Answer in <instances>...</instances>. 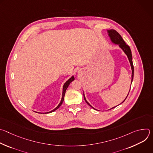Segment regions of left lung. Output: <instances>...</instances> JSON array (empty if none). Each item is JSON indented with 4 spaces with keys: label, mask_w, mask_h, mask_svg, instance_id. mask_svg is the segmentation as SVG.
<instances>
[{
    "label": "left lung",
    "mask_w": 153,
    "mask_h": 153,
    "mask_svg": "<svg viewBox=\"0 0 153 153\" xmlns=\"http://www.w3.org/2000/svg\"><path fill=\"white\" fill-rule=\"evenodd\" d=\"M107 33H108V36L110 37L111 42L113 43H114V44L118 45L119 48H121L122 50V51L124 52V53L126 55V56H127V57H128V59L129 60L130 65H131V70H132V74H131V83H132L133 80V77H134V67H133V57H132L131 51V49H130L129 47L126 44L125 41L123 40V39L121 37V36L116 30H112V29L111 30H107ZM130 88H131V87H130ZM128 94H129V93H128ZM128 94L127 96H128ZM127 96L126 97L125 100L122 103H123L125 100V99H126ZM83 97H84V100L87 103V104H88L89 106H90L91 108H93V109H94V110H96V109H95L94 107H93L88 102V101L86 100V99L85 98V94H84V93H83ZM117 106H118V105H117ZM116 106H114V107L111 108V109H113V108H115ZM111 109H110V110H111Z\"/></svg>",
    "instance_id": "8db88e82"
}]
</instances>
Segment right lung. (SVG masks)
I'll return each mask as SVG.
<instances>
[{"label": "right lung", "instance_id": "add662e5", "mask_svg": "<svg viewBox=\"0 0 153 153\" xmlns=\"http://www.w3.org/2000/svg\"><path fill=\"white\" fill-rule=\"evenodd\" d=\"M74 80V76H72L66 82H65V83H64V85H63V89H62V99H61V100H60V103H59V105L57 106V107H56L54 110H51V111H49V112H46V113H40V114H48V113H52V112H53V111H56V110H57V109L61 106V105L62 104V103H63V100H64V97H65V92H66V90H67V88L68 87V86L70 85V83L71 82H73V80ZM36 113H37V112H36Z\"/></svg>", "mask_w": 153, "mask_h": 153}]
</instances>
